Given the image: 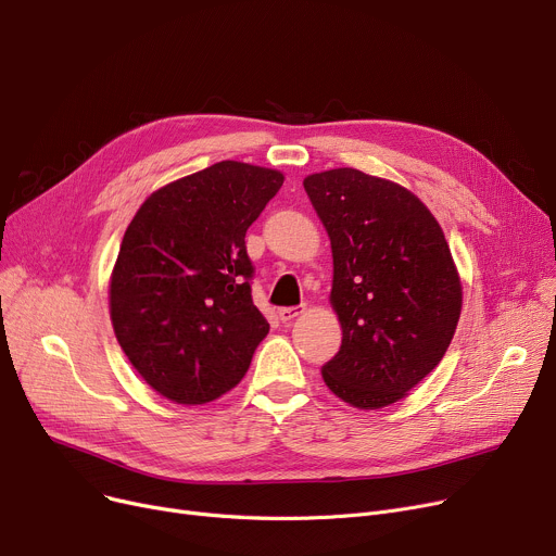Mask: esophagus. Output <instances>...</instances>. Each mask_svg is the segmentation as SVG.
Instances as JSON below:
<instances>
[{
	"instance_id": "34e87169",
	"label": "esophagus",
	"mask_w": 556,
	"mask_h": 556,
	"mask_svg": "<svg viewBox=\"0 0 556 556\" xmlns=\"http://www.w3.org/2000/svg\"><path fill=\"white\" fill-rule=\"evenodd\" d=\"M301 312H303V307H282V309L278 312V316H280L282 323H289V320L296 318Z\"/></svg>"
}]
</instances>
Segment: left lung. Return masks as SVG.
<instances>
[{
	"label": "left lung",
	"instance_id": "1",
	"mask_svg": "<svg viewBox=\"0 0 556 556\" xmlns=\"http://www.w3.org/2000/svg\"><path fill=\"white\" fill-rule=\"evenodd\" d=\"M303 186L332 242L330 301L343 328L323 379L356 408L395 404L442 362L460 318L442 228L410 190L362 170L316 173Z\"/></svg>",
	"mask_w": 556,
	"mask_h": 556
}]
</instances>
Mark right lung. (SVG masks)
Returning <instances> with one entry per match:
<instances>
[{
  "instance_id": "1",
  "label": "right lung",
  "mask_w": 556,
  "mask_h": 556,
  "mask_svg": "<svg viewBox=\"0 0 556 556\" xmlns=\"http://www.w3.org/2000/svg\"><path fill=\"white\" fill-rule=\"evenodd\" d=\"M282 181L278 170L219 161L152 192L129 222L110 314L159 395L206 404L247 375L269 323L251 299L244 236Z\"/></svg>"
}]
</instances>
